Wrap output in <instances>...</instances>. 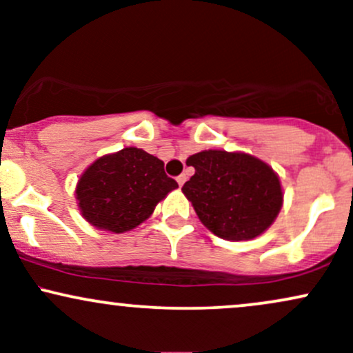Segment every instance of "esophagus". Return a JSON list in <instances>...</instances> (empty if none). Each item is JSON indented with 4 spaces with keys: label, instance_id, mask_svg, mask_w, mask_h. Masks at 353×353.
<instances>
[{
    "label": "esophagus",
    "instance_id": "34e87169",
    "mask_svg": "<svg viewBox=\"0 0 353 353\" xmlns=\"http://www.w3.org/2000/svg\"><path fill=\"white\" fill-rule=\"evenodd\" d=\"M185 179H188V177H185V174H181V176H177V184H179V188H182V185H184V182H185Z\"/></svg>",
    "mask_w": 353,
    "mask_h": 353
}]
</instances>
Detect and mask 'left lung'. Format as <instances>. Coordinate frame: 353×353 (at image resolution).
<instances>
[{"label":"left lung","instance_id":"1","mask_svg":"<svg viewBox=\"0 0 353 353\" xmlns=\"http://www.w3.org/2000/svg\"><path fill=\"white\" fill-rule=\"evenodd\" d=\"M196 169L182 185L202 224L228 241L261 236L282 208L281 181L261 159L244 152L202 151L188 159Z\"/></svg>","mask_w":353,"mask_h":353}]
</instances>
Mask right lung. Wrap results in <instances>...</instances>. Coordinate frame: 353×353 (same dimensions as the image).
<instances>
[{
    "mask_svg": "<svg viewBox=\"0 0 353 353\" xmlns=\"http://www.w3.org/2000/svg\"><path fill=\"white\" fill-rule=\"evenodd\" d=\"M176 188L177 182L164 172L163 161L143 149L125 148L89 165L76 196L89 224L119 234L145 221L157 202Z\"/></svg>",
    "mask_w": 353,
    "mask_h": 353,
    "instance_id": "add662e5",
    "label": "right lung"
}]
</instances>
